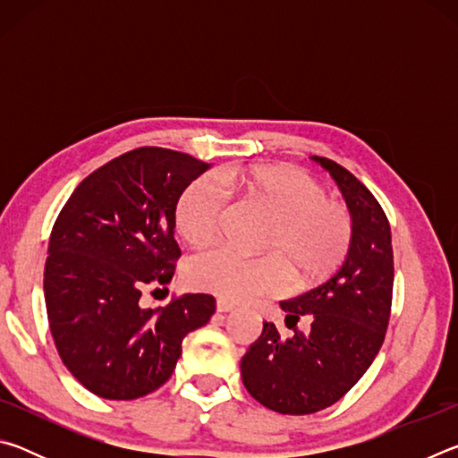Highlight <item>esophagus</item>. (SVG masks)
Returning a JSON list of instances; mask_svg holds the SVG:
<instances>
[{"instance_id":"esophagus-1","label":"esophagus","mask_w":458,"mask_h":458,"mask_svg":"<svg viewBox=\"0 0 458 458\" xmlns=\"http://www.w3.org/2000/svg\"><path fill=\"white\" fill-rule=\"evenodd\" d=\"M216 309H218L220 313H228V311H234L236 305L230 303L226 299H218V303H216Z\"/></svg>"}]
</instances>
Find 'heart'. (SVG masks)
Here are the masks:
<instances>
[{"label":"heart","mask_w":458,"mask_h":458,"mask_svg":"<svg viewBox=\"0 0 458 458\" xmlns=\"http://www.w3.org/2000/svg\"><path fill=\"white\" fill-rule=\"evenodd\" d=\"M232 193L268 208L275 224L262 257H244L214 248L190 262L188 278L196 289L224 299L246 301L278 294L294 284L321 283L345 260L353 242V216L344 201L305 169L291 165L226 167L218 175L191 182L177 201L175 224L185 242L196 248L220 236L230 214Z\"/></svg>","instance_id":"b5f03b06"}]
</instances>
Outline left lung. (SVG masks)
Listing matches in <instances>:
<instances>
[{"instance_id":"1","label":"left lung","mask_w":458,"mask_h":458,"mask_svg":"<svg viewBox=\"0 0 458 458\" xmlns=\"http://www.w3.org/2000/svg\"><path fill=\"white\" fill-rule=\"evenodd\" d=\"M329 169L353 216V242L327 281L283 301L286 327L262 325L240 371L254 400L281 414H313L335 404L366 374L384 344L392 311L394 252L386 212L366 185L344 165L315 157ZM310 325L305 332L298 321Z\"/></svg>"}]
</instances>
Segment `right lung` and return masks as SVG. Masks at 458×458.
<instances>
[{
  "label": "right lung",
  "instance_id": "1",
  "mask_svg": "<svg viewBox=\"0 0 458 458\" xmlns=\"http://www.w3.org/2000/svg\"><path fill=\"white\" fill-rule=\"evenodd\" d=\"M206 169L188 153L137 147L84 177L54 222L44 267L50 333L62 363L100 398L135 400L164 386L183 337L216 311L204 293L141 305L147 286L172 283L177 199Z\"/></svg>",
  "mask_w": 458,
  "mask_h": 458
}]
</instances>
